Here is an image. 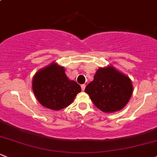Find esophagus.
Instances as JSON below:
<instances>
[{"label":"esophagus","instance_id":"34e87169","mask_svg":"<svg viewBox=\"0 0 157 157\" xmlns=\"http://www.w3.org/2000/svg\"><path fill=\"white\" fill-rule=\"evenodd\" d=\"M85 87H86L85 85H81V87H82V90H83V91H84V90H85Z\"/></svg>","mask_w":157,"mask_h":157}]
</instances>
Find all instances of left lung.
<instances>
[{
    "instance_id": "left-lung-1",
    "label": "left lung",
    "mask_w": 157,
    "mask_h": 157,
    "mask_svg": "<svg viewBox=\"0 0 157 157\" xmlns=\"http://www.w3.org/2000/svg\"><path fill=\"white\" fill-rule=\"evenodd\" d=\"M132 91L130 78L112 66L99 68L94 81L85 90L94 105L106 113L121 110L130 99Z\"/></svg>"
}]
</instances>
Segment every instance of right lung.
<instances>
[{
    "mask_svg": "<svg viewBox=\"0 0 157 157\" xmlns=\"http://www.w3.org/2000/svg\"><path fill=\"white\" fill-rule=\"evenodd\" d=\"M32 88L42 105L55 111L70 105L82 90L78 84L67 78L65 69L55 62L35 73Z\"/></svg>",
    "mask_w": 157,
    "mask_h": 157,
    "instance_id": "obj_1",
    "label": "right lung"
}]
</instances>
